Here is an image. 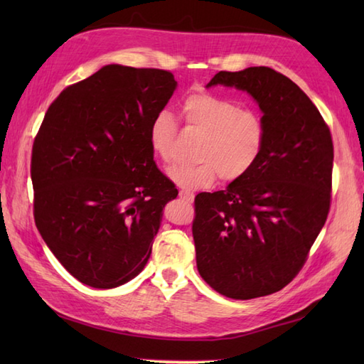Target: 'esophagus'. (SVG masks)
Segmentation results:
<instances>
[{"label":"esophagus","instance_id":"esophagus-1","mask_svg":"<svg viewBox=\"0 0 364 364\" xmlns=\"http://www.w3.org/2000/svg\"><path fill=\"white\" fill-rule=\"evenodd\" d=\"M180 198L184 200V202L192 203V202H194V192L186 191V189H181L180 191Z\"/></svg>","mask_w":364,"mask_h":364}]
</instances>
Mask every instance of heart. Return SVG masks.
I'll list each match as a JSON object with an SVG mask.
<instances>
[{
  "instance_id": "heart-1",
  "label": "heart",
  "mask_w": 364,
  "mask_h": 364,
  "mask_svg": "<svg viewBox=\"0 0 364 364\" xmlns=\"http://www.w3.org/2000/svg\"><path fill=\"white\" fill-rule=\"evenodd\" d=\"M180 111L186 127L202 134L194 164L168 168V176L183 189L210 188L218 180H241L257 164L266 146L267 128L262 115L237 102L208 90L183 97ZM178 123L173 114L161 109L149 125L150 149L161 161L172 158Z\"/></svg>"
}]
</instances>
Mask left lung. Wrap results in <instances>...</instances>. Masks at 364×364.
Instances as JSON below:
<instances>
[{"label": "left lung", "mask_w": 364, "mask_h": 364, "mask_svg": "<svg viewBox=\"0 0 364 364\" xmlns=\"http://www.w3.org/2000/svg\"><path fill=\"white\" fill-rule=\"evenodd\" d=\"M235 86L257 100L267 139L249 173L196 197L197 269L230 299L269 296L292 282L327 220L333 141L318 107L269 67L219 72L208 87Z\"/></svg>", "instance_id": "1"}]
</instances>
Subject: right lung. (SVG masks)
<instances>
[{
	"instance_id": "right-lung-1",
	"label": "right lung",
	"mask_w": 364,
	"mask_h": 364,
	"mask_svg": "<svg viewBox=\"0 0 364 364\" xmlns=\"http://www.w3.org/2000/svg\"><path fill=\"white\" fill-rule=\"evenodd\" d=\"M176 87L159 68L105 65L50 105L31 154L38 233L76 280L109 289L142 272L175 184L149 142Z\"/></svg>"
}]
</instances>
